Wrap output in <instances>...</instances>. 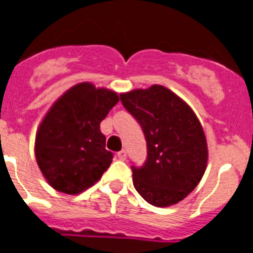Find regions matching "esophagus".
<instances>
[{
	"instance_id": "1",
	"label": "esophagus",
	"mask_w": 253,
	"mask_h": 253,
	"mask_svg": "<svg viewBox=\"0 0 253 253\" xmlns=\"http://www.w3.org/2000/svg\"><path fill=\"white\" fill-rule=\"evenodd\" d=\"M117 157H118L121 161H125V159H126V157H127V152L125 149H122L121 152L117 153Z\"/></svg>"
}]
</instances>
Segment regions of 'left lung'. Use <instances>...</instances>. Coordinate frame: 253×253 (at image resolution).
<instances>
[{
  "mask_svg": "<svg viewBox=\"0 0 253 253\" xmlns=\"http://www.w3.org/2000/svg\"><path fill=\"white\" fill-rule=\"evenodd\" d=\"M126 108L140 123L148 145L143 167H132L133 186L156 207L176 205L205 175L209 149L205 131L193 109L161 84L123 92Z\"/></svg>",
  "mask_w": 253,
  "mask_h": 253,
  "instance_id": "left-lung-1",
  "label": "left lung"
}]
</instances>
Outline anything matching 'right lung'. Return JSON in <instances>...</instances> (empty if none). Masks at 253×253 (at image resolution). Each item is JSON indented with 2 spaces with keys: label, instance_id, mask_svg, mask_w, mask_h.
Wrapping results in <instances>:
<instances>
[{
  "label": "right lung",
  "instance_id": "obj_1",
  "mask_svg": "<svg viewBox=\"0 0 253 253\" xmlns=\"http://www.w3.org/2000/svg\"><path fill=\"white\" fill-rule=\"evenodd\" d=\"M118 94L90 82L74 84L51 105L38 126L35 154L50 186L76 195L100 180L113 154L105 149L100 122Z\"/></svg>",
  "mask_w": 253,
  "mask_h": 253
}]
</instances>
